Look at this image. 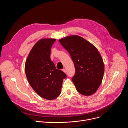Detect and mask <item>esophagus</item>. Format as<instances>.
Wrapping results in <instances>:
<instances>
[{"label":"esophagus","instance_id":"34e87169","mask_svg":"<svg viewBox=\"0 0 128 128\" xmlns=\"http://www.w3.org/2000/svg\"><path fill=\"white\" fill-rule=\"evenodd\" d=\"M62 71H63V72H64L65 73H66V70H65V69H62Z\"/></svg>","mask_w":128,"mask_h":128}]
</instances>
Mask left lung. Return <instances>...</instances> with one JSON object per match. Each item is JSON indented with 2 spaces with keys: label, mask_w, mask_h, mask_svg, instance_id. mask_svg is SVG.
I'll return each mask as SVG.
<instances>
[{
  "label": "left lung",
  "mask_w": 128,
  "mask_h": 128,
  "mask_svg": "<svg viewBox=\"0 0 128 128\" xmlns=\"http://www.w3.org/2000/svg\"><path fill=\"white\" fill-rule=\"evenodd\" d=\"M59 42L69 53L76 68L72 80L78 92L89 96L95 93L103 77L104 65L101 54L92 44L78 35Z\"/></svg>",
  "instance_id": "1"
}]
</instances>
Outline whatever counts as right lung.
Masks as SVG:
<instances>
[{"label":"right lung","instance_id":"right-lung-1","mask_svg":"<svg viewBox=\"0 0 128 128\" xmlns=\"http://www.w3.org/2000/svg\"><path fill=\"white\" fill-rule=\"evenodd\" d=\"M56 39H42L35 44L25 63L28 82L35 92L42 98L53 100L61 93L63 79L67 76L56 69L50 58L51 48Z\"/></svg>","mask_w":128,"mask_h":128}]
</instances>
